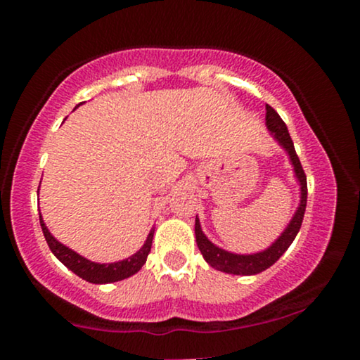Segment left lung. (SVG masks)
I'll return each instance as SVG.
<instances>
[{
	"label": "left lung",
	"instance_id": "1",
	"mask_svg": "<svg viewBox=\"0 0 360 360\" xmlns=\"http://www.w3.org/2000/svg\"><path fill=\"white\" fill-rule=\"evenodd\" d=\"M266 125L269 128L271 135L279 142V146L288 152L289 160H291L292 167H295V176L300 183L301 189V200L298 205V210L292 214L291 221L286 226L281 237L276 240L269 249L257 252V254H232L229 250H223L220 247L214 245L213 242L208 240V237L201 230L200 220L196 218V223H194V233H196V243L198 249L201 250L203 257L210 266L214 267V269L226 272V274H237V276H252L259 274V272L269 269L272 264L278 260L284 252L288 250V247L291 245L295 237L298 235L301 223H303L304 210H307V196H308V186H307V174H304L303 167H301V162L296 155L295 146H292V140L289 137V131L286 123L283 122V118L279 117L278 111H276L272 106L266 105Z\"/></svg>",
	"mask_w": 360,
	"mask_h": 360
}]
</instances>
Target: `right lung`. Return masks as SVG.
Wrapping results in <instances>:
<instances>
[{
    "instance_id": "1",
    "label": "right lung",
    "mask_w": 360,
    "mask_h": 360,
    "mask_svg": "<svg viewBox=\"0 0 360 360\" xmlns=\"http://www.w3.org/2000/svg\"><path fill=\"white\" fill-rule=\"evenodd\" d=\"M40 226H42V232L45 240L49 243V249L52 250V254L64 264L68 269H71L74 274L79 276L84 281L93 284H108V283H117V281L127 279L130 276H134L135 272L142 269V266L146 264L148 252L152 247V238H154V229L150 230V233L147 235V240L142 245V249L135 252L134 255H130L128 259L118 260V262L111 264H98L93 260H88L82 255L74 252L69 247H65L64 243L52 237V233L49 232V229L45 226L42 220V214H40Z\"/></svg>"
}]
</instances>
